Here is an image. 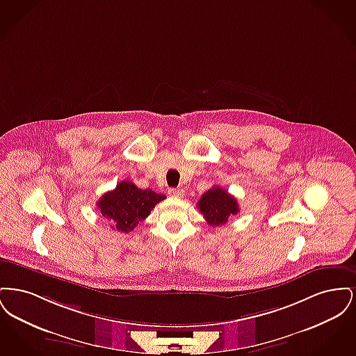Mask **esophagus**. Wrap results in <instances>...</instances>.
<instances>
[{
  "label": "esophagus",
  "mask_w": 356,
  "mask_h": 356,
  "mask_svg": "<svg viewBox=\"0 0 356 356\" xmlns=\"http://www.w3.org/2000/svg\"><path fill=\"white\" fill-rule=\"evenodd\" d=\"M170 195L173 197H181V196H184V191L179 189V188H172L170 189Z\"/></svg>",
  "instance_id": "esophagus-1"
}]
</instances>
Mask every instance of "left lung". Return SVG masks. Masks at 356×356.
Here are the masks:
<instances>
[{
  "mask_svg": "<svg viewBox=\"0 0 356 356\" xmlns=\"http://www.w3.org/2000/svg\"><path fill=\"white\" fill-rule=\"evenodd\" d=\"M197 207L203 213L204 219L212 227L225 224L229 216L238 212L236 199L218 186H212L204 193Z\"/></svg>",
  "mask_w": 356,
  "mask_h": 356,
  "instance_id": "1",
  "label": "left lung"
}]
</instances>
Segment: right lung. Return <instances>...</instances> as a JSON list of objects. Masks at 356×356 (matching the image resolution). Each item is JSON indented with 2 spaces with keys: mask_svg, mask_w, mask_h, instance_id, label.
<instances>
[{
  "mask_svg": "<svg viewBox=\"0 0 356 356\" xmlns=\"http://www.w3.org/2000/svg\"><path fill=\"white\" fill-rule=\"evenodd\" d=\"M167 196L152 189H140L134 183L124 180L113 191L102 195L97 208L105 219L112 222V228L128 234L140 221L149 216L153 207Z\"/></svg>",
  "mask_w": 356,
  "mask_h": 356,
  "instance_id": "obj_1",
  "label": "right lung"
}]
</instances>
